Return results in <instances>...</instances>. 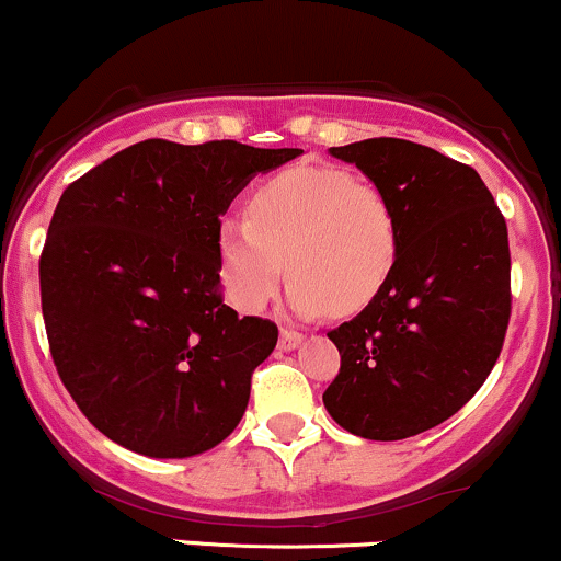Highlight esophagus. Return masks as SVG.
Returning <instances> with one entry per match:
<instances>
[{
	"instance_id": "34e87169",
	"label": "esophagus",
	"mask_w": 561,
	"mask_h": 561,
	"mask_svg": "<svg viewBox=\"0 0 561 561\" xmlns=\"http://www.w3.org/2000/svg\"><path fill=\"white\" fill-rule=\"evenodd\" d=\"M301 342V333L294 331V329H280V339H278V347L280 350H294L299 347Z\"/></svg>"
}]
</instances>
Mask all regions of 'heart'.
Masks as SVG:
<instances>
[{
  "instance_id": "b5f03b06",
  "label": "heart",
  "mask_w": 561,
  "mask_h": 561,
  "mask_svg": "<svg viewBox=\"0 0 561 561\" xmlns=\"http://www.w3.org/2000/svg\"><path fill=\"white\" fill-rule=\"evenodd\" d=\"M219 270L243 310H262L294 275L299 312L363 310L392 275L400 222L379 185L333 167H294L249 201V217L222 219Z\"/></svg>"
}]
</instances>
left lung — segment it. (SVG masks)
I'll list each match as a JSON object with an SVG mask.
<instances>
[{
    "mask_svg": "<svg viewBox=\"0 0 561 561\" xmlns=\"http://www.w3.org/2000/svg\"><path fill=\"white\" fill-rule=\"evenodd\" d=\"M392 201L400 254L374 301L329 331L342 365L323 392L339 426L405 439L443 424L493 370L512 318L506 219L480 174L426 145L331 148Z\"/></svg>",
    "mask_w": 561,
    "mask_h": 561,
    "instance_id": "obj_1",
    "label": "left lung"
}]
</instances>
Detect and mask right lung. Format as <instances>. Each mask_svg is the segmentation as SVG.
<instances>
[{"mask_svg": "<svg viewBox=\"0 0 561 561\" xmlns=\"http://www.w3.org/2000/svg\"><path fill=\"white\" fill-rule=\"evenodd\" d=\"M299 153L145 140L62 191L39 256L44 329L68 394L113 443L187 458L238 426L278 325L225 301L219 217Z\"/></svg>", "mask_w": 561, "mask_h": 561, "instance_id": "obj_1", "label": "right lung"}]
</instances>
